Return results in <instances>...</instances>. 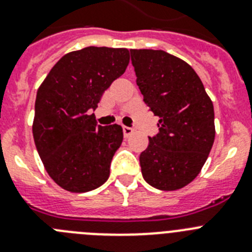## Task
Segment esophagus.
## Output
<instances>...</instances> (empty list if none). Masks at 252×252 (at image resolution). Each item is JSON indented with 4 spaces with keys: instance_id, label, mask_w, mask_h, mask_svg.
Returning a JSON list of instances; mask_svg holds the SVG:
<instances>
[{
    "instance_id": "34e87169",
    "label": "esophagus",
    "mask_w": 252,
    "mask_h": 252,
    "mask_svg": "<svg viewBox=\"0 0 252 252\" xmlns=\"http://www.w3.org/2000/svg\"><path fill=\"white\" fill-rule=\"evenodd\" d=\"M122 130H124L125 137H128L131 133L133 132V128L132 127H127V126H124V127H122Z\"/></svg>"
}]
</instances>
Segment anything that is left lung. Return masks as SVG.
I'll return each instance as SVG.
<instances>
[{"mask_svg": "<svg viewBox=\"0 0 252 252\" xmlns=\"http://www.w3.org/2000/svg\"><path fill=\"white\" fill-rule=\"evenodd\" d=\"M144 102L159 116V133L140 154L146 183L177 190L199 174L215 141V111L201 78L164 50L131 49Z\"/></svg>", "mask_w": 252, "mask_h": 252, "instance_id": "8db88e82", "label": "left lung"}]
</instances>
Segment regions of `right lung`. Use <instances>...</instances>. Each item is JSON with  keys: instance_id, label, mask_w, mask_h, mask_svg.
Wrapping results in <instances>:
<instances>
[{"instance_id": "obj_1", "label": "right lung", "mask_w": 252, "mask_h": 252, "mask_svg": "<svg viewBox=\"0 0 252 252\" xmlns=\"http://www.w3.org/2000/svg\"><path fill=\"white\" fill-rule=\"evenodd\" d=\"M128 62L127 49L88 46L64 55L40 84L35 146L51 179L68 192H90L110 177L124 132L120 125H97L92 111Z\"/></svg>"}]
</instances>
